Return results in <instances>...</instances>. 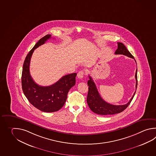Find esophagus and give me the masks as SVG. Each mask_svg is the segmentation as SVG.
<instances>
[{"label": "esophagus", "mask_w": 156, "mask_h": 156, "mask_svg": "<svg viewBox=\"0 0 156 156\" xmlns=\"http://www.w3.org/2000/svg\"><path fill=\"white\" fill-rule=\"evenodd\" d=\"M83 76H84V72H83V70H80L77 74V76L80 79H82L83 78Z\"/></svg>", "instance_id": "esophagus-1"}]
</instances>
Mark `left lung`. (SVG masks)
Segmentation results:
<instances>
[{
  "label": "left lung",
  "mask_w": 156,
  "mask_h": 156,
  "mask_svg": "<svg viewBox=\"0 0 156 156\" xmlns=\"http://www.w3.org/2000/svg\"><path fill=\"white\" fill-rule=\"evenodd\" d=\"M115 54H123L127 56L128 57L134 59L133 56L131 54L129 51H128L126 46L122 43H120V42H118V48L115 51ZM137 69L135 74V78L136 80V89H137ZM88 76H89V80H88L87 84L89 87H88V93L87 95V102L91 111L98 115H115L123 111L124 109H126L127 108L128 106L129 105L136 92L135 91V92L134 93L132 97L127 104L124 105H111L105 102V101H104L102 98V97L99 94L98 91L97 90L95 83L92 80V77L89 75Z\"/></svg>",
  "instance_id": "1"
}]
</instances>
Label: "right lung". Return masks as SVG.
<instances>
[{
	"label": "right lung",
	"instance_id": "1",
	"mask_svg": "<svg viewBox=\"0 0 156 156\" xmlns=\"http://www.w3.org/2000/svg\"><path fill=\"white\" fill-rule=\"evenodd\" d=\"M51 37V34H48L41 38L29 52L23 64L22 75V86L24 95L32 105L44 112L58 111L63 107L69 89L76 84V73L67 74L56 83L47 87L39 86L32 79L29 72L32 54L34 49L44 44Z\"/></svg>",
	"mask_w": 156,
	"mask_h": 156
}]
</instances>
